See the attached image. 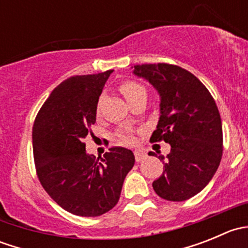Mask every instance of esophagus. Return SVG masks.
Listing matches in <instances>:
<instances>
[{"label": "esophagus", "mask_w": 248, "mask_h": 248, "mask_svg": "<svg viewBox=\"0 0 248 248\" xmlns=\"http://www.w3.org/2000/svg\"><path fill=\"white\" fill-rule=\"evenodd\" d=\"M134 157H136L137 162H141L142 159L146 158V154L144 151H141V150H136L134 151Z\"/></svg>", "instance_id": "1"}]
</instances>
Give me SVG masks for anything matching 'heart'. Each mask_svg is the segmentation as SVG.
I'll list each match as a JSON object with an SVG mask.
<instances>
[{
	"mask_svg": "<svg viewBox=\"0 0 248 248\" xmlns=\"http://www.w3.org/2000/svg\"><path fill=\"white\" fill-rule=\"evenodd\" d=\"M120 91L124 94V97L128 102V104L140 96L146 97V90H145V87L136 81L122 82L120 85ZM116 137L124 144H133L134 142V136L128 129H121V131L117 132Z\"/></svg>",
	"mask_w": 248,
	"mask_h": 248,
	"instance_id": "1",
	"label": "heart"
}]
</instances>
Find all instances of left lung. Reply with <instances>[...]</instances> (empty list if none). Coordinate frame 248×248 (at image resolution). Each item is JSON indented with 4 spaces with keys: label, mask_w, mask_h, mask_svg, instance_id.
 <instances>
[{
    "label": "left lung",
    "mask_w": 248,
    "mask_h": 248,
    "mask_svg": "<svg viewBox=\"0 0 248 248\" xmlns=\"http://www.w3.org/2000/svg\"><path fill=\"white\" fill-rule=\"evenodd\" d=\"M133 73L161 97L158 124L150 140L171 146L166 158L158 157L164 170L152 187L166 201H187L211 181L222 158V121L215 99L198 78L179 66L137 64Z\"/></svg>",
    "instance_id": "obj_1"
}]
</instances>
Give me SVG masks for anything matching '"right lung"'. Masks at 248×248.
I'll return each instance as SVG.
<instances>
[{"mask_svg":"<svg viewBox=\"0 0 248 248\" xmlns=\"http://www.w3.org/2000/svg\"><path fill=\"white\" fill-rule=\"evenodd\" d=\"M112 71L62 81L37 114L32 128L37 176L62 209L96 217L117 204L124 177L134 166L131 150L115 146L101 162L86 154L84 139L96 122L97 104Z\"/></svg>","mask_w":248,"mask_h":248,"instance_id":"1","label":"right lung"}]
</instances>
